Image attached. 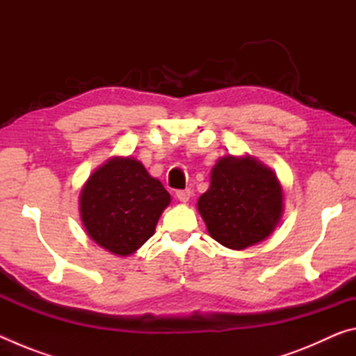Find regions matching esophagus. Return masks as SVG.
<instances>
[{
	"mask_svg": "<svg viewBox=\"0 0 356 356\" xmlns=\"http://www.w3.org/2000/svg\"><path fill=\"white\" fill-rule=\"evenodd\" d=\"M176 197L180 202H188L190 197H191V190L190 188L179 190V191H176Z\"/></svg>",
	"mask_w": 356,
	"mask_h": 356,
	"instance_id": "obj_1",
	"label": "esophagus"
}]
</instances>
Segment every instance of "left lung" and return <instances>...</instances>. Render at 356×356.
Masks as SVG:
<instances>
[{
	"instance_id": "left-lung-1",
	"label": "left lung",
	"mask_w": 356,
	"mask_h": 356,
	"mask_svg": "<svg viewBox=\"0 0 356 356\" xmlns=\"http://www.w3.org/2000/svg\"><path fill=\"white\" fill-rule=\"evenodd\" d=\"M197 212L210 237L240 251L272 236L284 212V193L276 174L254 156L226 155L210 171Z\"/></svg>"
}]
</instances>
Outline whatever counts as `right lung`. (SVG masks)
Here are the masks:
<instances>
[{
	"label": "right lung",
	"instance_id": "right-lung-1",
	"mask_svg": "<svg viewBox=\"0 0 356 356\" xmlns=\"http://www.w3.org/2000/svg\"><path fill=\"white\" fill-rule=\"evenodd\" d=\"M171 195L131 156L100 165L80 191V218L88 236L111 254H134L155 234Z\"/></svg>",
	"mask_w": 356,
	"mask_h": 356
}]
</instances>
